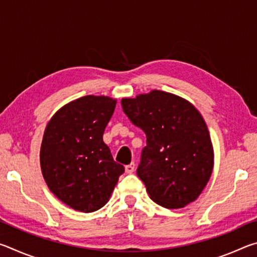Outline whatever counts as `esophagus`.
Here are the masks:
<instances>
[{
    "label": "esophagus",
    "mask_w": 257,
    "mask_h": 257,
    "mask_svg": "<svg viewBox=\"0 0 257 257\" xmlns=\"http://www.w3.org/2000/svg\"><path fill=\"white\" fill-rule=\"evenodd\" d=\"M125 172L127 173H133L135 170V163H130L128 165H125Z\"/></svg>",
    "instance_id": "1"
}]
</instances>
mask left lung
Here are the masks:
<instances>
[{
    "label": "left lung",
    "mask_w": 257,
    "mask_h": 257,
    "mask_svg": "<svg viewBox=\"0 0 257 257\" xmlns=\"http://www.w3.org/2000/svg\"><path fill=\"white\" fill-rule=\"evenodd\" d=\"M121 105L146 135L137 176L152 201L165 208H181L197 199L214 164L210 133L197 108L156 89L122 98Z\"/></svg>",
    "instance_id": "8db88e82"
}]
</instances>
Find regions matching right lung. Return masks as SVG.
I'll use <instances>...</instances> for the list:
<instances>
[{"label": "right lung", "instance_id": "right-lung-1", "mask_svg": "<svg viewBox=\"0 0 257 257\" xmlns=\"http://www.w3.org/2000/svg\"><path fill=\"white\" fill-rule=\"evenodd\" d=\"M116 99L87 96L66 104L47 123L41 168L50 190L69 207L90 213L103 207L124 172L103 142Z\"/></svg>", "mask_w": 257, "mask_h": 257}]
</instances>
